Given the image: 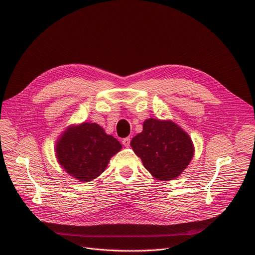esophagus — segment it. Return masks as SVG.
Wrapping results in <instances>:
<instances>
[{"label":"esophagus","mask_w":255,"mask_h":255,"mask_svg":"<svg viewBox=\"0 0 255 255\" xmlns=\"http://www.w3.org/2000/svg\"><path fill=\"white\" fill-rule=\"evenodd\" d=\"M122 143H123V145H124V146L128 147V146L130 145V138H129V137L124 138V139L122 140Z\"/></svg>","instance_id":"obj_1"}]
</instances>
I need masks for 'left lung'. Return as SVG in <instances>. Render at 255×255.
<instances>
[{
    "mask_svg": "<svg viewBox=\"0 0 255 255\" xmlns=\"http://www.w3.org/2000/svg\"><path fill=\"white\" fill-rule=\"evenodd\" d=\"M130 144L144 168L160 181L179 177L194 155L190 136L171 120L146 119L142 132L133 137Z\"/></svg>",
    "mask_w": 255,
    "mask_h": 255,
    "instance_id": "obj_1",
    "label": "left lung"
}]
</instances>
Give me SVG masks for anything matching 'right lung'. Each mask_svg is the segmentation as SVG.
Segmentation results:
<instances>
[{
    "instance_id": "1",
    "label": "right lung",
    "mask_w": 255,
    "mask_h": 255,
    "mask_svg": "<svg viewBox=\"0 0 255 255\" xmlns=\"http://www.w3.org/2000/svg\"><path fill=\"white\" fill-rule=\"evenodd\" d=\"M122 144L97 123L83 122L67 127L55 145L62 169L80 182H90L107 168Z\"/></svg>"
}]
</instances>
